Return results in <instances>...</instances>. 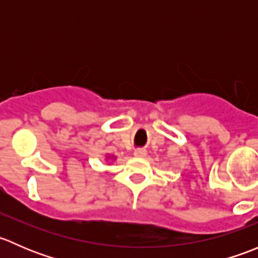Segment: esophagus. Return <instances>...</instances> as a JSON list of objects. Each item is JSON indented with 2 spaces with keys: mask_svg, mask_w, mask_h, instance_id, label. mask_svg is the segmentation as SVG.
<instances>
[{
  "mask_svg": "<svg viewBox=\"0 0 258 258\" xmlns=\"http://www.w3.org/2000/svg\"><path fill=\"white\" fill-rule=\"evenodd\" d=\"M134 155L136 156V157H145L146 151L144 150V148H137V150H135Z\"/></svg>",
  "mask_w": 258,
  "mask_h": 258,
  "instance_id": "34e87169",
  "label": "esophagus"
}]
</instances>
